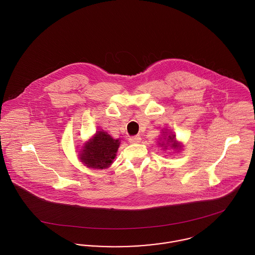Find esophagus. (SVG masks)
<instances>
[{
	"mask_svg": "<svg viewBox=\"0 0 255 255\" xmlns=\"http://www.w3.org/2000/svg\"><path fill=\"white\" fill-rule=\"evenodd\" d=\"M140 140H141V138H140L139 135H133V136H130L128 138V141L130 143H138Z\"/></svg>",
	"mask_w": 255,
	"mask_h": 255,
	"instance_id": "obj_1",
	"label": "esophagus"
}]
</instances>
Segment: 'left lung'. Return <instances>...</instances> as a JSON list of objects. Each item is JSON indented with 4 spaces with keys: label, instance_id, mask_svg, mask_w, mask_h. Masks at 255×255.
<instances>
[{
    "label": "left lung",
    "instance_id": "8db88e82",
    "mask_svg": "<svg viewBox=\"0 0 255 255\" xmlns=\"http://www.w3.org/2000/svg\"><path fill=\"white\" fill-rule=\"evenodd\" d=\"M168 141L169 142H172V147H174V148H180L181 145L180 144H178L177 142H176V138H175V135H169V137H168ZM163 145V144H162Z\"/></svg>",
    "mask_w": 255,
    "mask_h": 255
}]
</instances>
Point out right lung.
Returning <instances> with one entry per match:
<instances>
[{
  "instance_id": "right-lung-1",
  "label": "right lung",
  "mask_w": 255,
  "mask_h": 255,
  "mask_svg": "<svg viewBox=\"0 0 255 255\" xmlns=\"http://www.w3.org/2000/svg\"><path fill=\"white\" fill-rule=\"evenodd\" d=\"M120 146L119 139H114L105 131H97L80 154V160L87 167L94 169L108 168L115 159Z\"/></svg>"
}]
</instances>
